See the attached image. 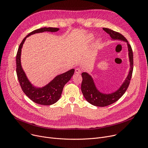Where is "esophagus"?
Wrapping results in <instances>:
<instances>
[{"mask_svg":"<svg viewBox=\"0 0 148 148\" xmlns=\"http://www.w3.org/2000/svg\"><path fill=\"white\" fill-rule=\"evenodd\" d=\"M75 73L76 74H81V70L79 68H77L75 70Z\"/></svg>","mask_w":148,"mask_h":148,"instance_id":"1","label":"esophagus"}]
</instances>
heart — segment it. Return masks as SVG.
<instances>
[{
    "label": "heart",
    "instance_id": "b5f03b06",
    "mask_svg": "<svg viewBox=\"0 0 148 148\" xmlns=\"http://www.w3.org/2000/svg\"><path fill=\"white\" fill-rule=\"evenodd\" d=\"M87 38H88V40L89 41H92L93 40H94V36L92 35V34H89L88 35V36L87 37ZM100 44H101V40H98L97 41V42H96V46H99L100 45Z\"/></svg>",
    "mask_w": 148,
    "mask_h": 148
}]
</instances>
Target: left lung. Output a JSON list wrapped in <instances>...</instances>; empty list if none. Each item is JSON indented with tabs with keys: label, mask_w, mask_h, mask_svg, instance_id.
<instances>
[{
	"label": "left lung",
	"mask_w": 148,
	"mask_h": 148,
	"mask_svg": "<svg viewBox=\"0 0 148 148\" xmlns=\"http://www.w3.org/2000/svg\"><path fill=\"white\" fill-rule=\"evenodd\" d=\"M103 30L108 33L112 40H121L126 42L128 46V57L130 61V68L128 74L121 84L119 88L116 91L111 93H103L101 92L96 87L94 79L87 72H84L81 74L82 81L81 84V91L86 99L91 104L97 107H105L110 105L117 101L125 92L127 90L130 81L131 79L133 71V52L131 45L128 41L119 33L116 32L110 29L102 28Z\"/></svg>",
	"instance_id": "obj_1"
}]
</instances>
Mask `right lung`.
<instances>
[{
    "label": "right lung",
    "mask_w": 148,
    "mask_h": 148,
    "mask_svg": "<svg viewBox=\"0 0 148 148\" xmlns=\"http://www.w3.org/2000/svg\"><path fill=\"white\" fill-rule=\"evenodd\" d=\"M59 30V28L45 27L32 32L22 40L17 53L16 73L21 88H22L24 93L32 101L38 104L50 105L57 102L61 97L63 88H64L66 84L71 78L74 73L75 70L71 69L64 73L57 75L44 87H35L27 77V75L22 68V64H21L22 49L26 38L30 36L45 32H56Z\"/></svg>",
    "instance_id": "add662e5"
}]
</instances>
